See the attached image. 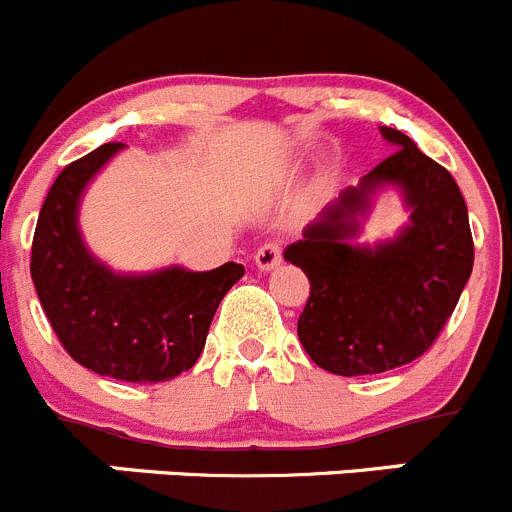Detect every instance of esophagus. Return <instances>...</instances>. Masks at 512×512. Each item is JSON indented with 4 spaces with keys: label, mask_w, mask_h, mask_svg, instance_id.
Listing matches in <instances>:
<instances>
[{
    "label": "esophagus",
    "mask_w": 512,
    "mask_h": 512,
    "mask_svg": "<svg viewBox=\"0 0 512 512\" xmlns=\"http://www.w3.org/2000/svg\"><path fill=\"white\" fill-rule=\"evenodd\" d=\"M282 262V247L280 242H265L260 250L255 252V265L260 267L262 272H270L275 270L277 265Z\"/></svg>",
    "instance_id": "34e87169"
}]
</instances>
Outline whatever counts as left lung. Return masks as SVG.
Listing matches in <instances>:
<instances>
[{"instance_id": "8db88e82", "label": "left lung", "mask_w": 512, "mask_h": 512, "mask_svg": "<svg viewBox=\"0 0 512 512\" xmlns=\"http://www.w3.org/2000/svg\"><path fill=\"white\" fill-rule=\"evenodd\" d=\"M398 150L340 192L285 260L310 280L297 335L315 365L335 375H375L423 355L453 315L473 272V235L458 182L408 135L380 127ZM382 186H398L411 225L393 241L352 246Z\"/></svg>"}]
</instances>
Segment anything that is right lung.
<instances>
[{
	"label": "right lung",
	"mask_w": 512,
	"mask_h": 512,
	"mask_svg": "<svg viewBox=\"0 0 512 512\" xmlns=\"http://www.w3.org/2000/svg\"><path fill=\"white\" fill-rule=\"evenodd\" d=\"M107 142L59 172L32 240V282L72 360L124 382H165L190 370L222 297L245 275L225 262L210 272L165 267L119 275L79 235V202L92 177L122 150Z\"/></svg>",
	"instance_id": "obj_1"
}]
</instances>
